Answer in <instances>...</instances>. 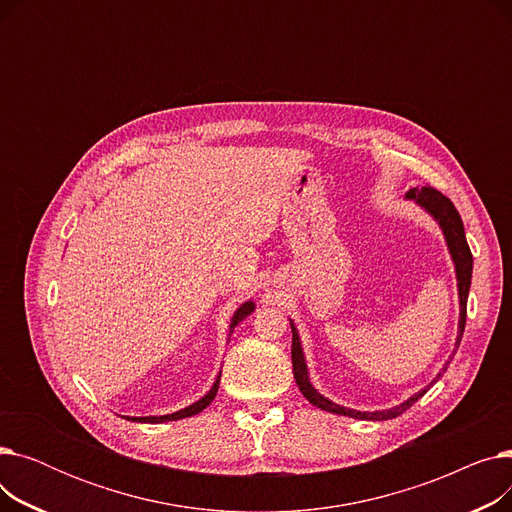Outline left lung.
I'll return each mask as SVG.
<instances>
[{
	"mask_svg": "<svg viewBox=\"0 0 512 512\" xmlns=\"http://www.w3.org/2000/svg\"><path fill=\"white\" fill-rule=\"evenodd\" d=\"M405 199L415 201L425 213L432 215V218L438 222L444 240H446V247L450 253V259L454 263V274H456V288H459V332H456V342H454V351L448 357V361L444 363V367L440 369V373L436 378L429 382L423 390L415 392L411 398H407L405 402H400V405L386 409V411H357V409H348L342 405H336L334 400L326 398L319 390H315V386L309 380V369H307V361H305V353H303V344H301V336L297 326H294V321L290 319V328H292V373H294V380H297L299 390L303 392V396L315 405L321 411H328L334 415H344V417H353V419H365V421H386V419H394L398 415L405 413L407 409H411L415 402L432 388L442 375L448 369L456 348L461 344L463 332H465V319H467V299H469V288H471V274H473V255L471 249L467 245V238H465V226L459 211L452 205V201L448 197H444L440 191L432 186H421V188H411L407 191Z\"/></svg>",
	"mask_w": 512,
	"mask_h": 512,
	"instance_id": "8db88e82",
	"label": "left lung"
}]
</instances>
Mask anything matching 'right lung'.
Returning <instances> with one entry per match:
<instances>
[{
  "label": "right lung",
  "instance_id": "add662e5",
  "mask_svg": "<svg viewBox=\"0 0 512 512\" xmlns=\"http://www.w3.org/2000/svg\"><path fill=\"white\" fill-rule=\"evenodd\" d=\"M253 311H255V303H253V301H245V303H242V305L234 311V315H232V319H230L228 336H232L234 328L240 324L242 319H247ZM228 340H230V338H228ZM220 375H222V371L218 373V378H215L211 390H209L205 396H201L197 402H193V405H188V407H184V409H180V411H176V413H170V415H149V417H124V419H128V421H139V423H166V421H178V419H184V417H193V415L201 413L207 405H211V400L215 398V394H218V388H220Z\"/></svg>",
  "mask_w": 512,
  "mask_h": 512
}]
</instances>
